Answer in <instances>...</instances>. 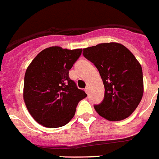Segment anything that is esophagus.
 Returning <instances> with one entry per match:
<instances>
[{
	"mask_svg": "<svg viewBox=\"0 0 159 159\" xmlns=\"http://www.w3.org/2000/svg\"><path fill=\"white\" fill-rule=\"evenodd\" d=\"M84 91H85V93H89V87H86L84 89Z\"/></svg>",
	"mask_w": 159,
	"mask_h": 159,
	"instance_id": "obj_1",
	"label": "esophagus"
}]
</instances>
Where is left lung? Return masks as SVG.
<instances>
[{"instance_id":"obj_1","label":"left lung","mask_w":159,"mask_h":159,"mask_svg":"<svg viewBox=\"0 0 159 159\" xmlns=\"http://www.w3.org/2000/svg\"><path fill=\"white\" fill-rule=\"evenodd\" d=\"M83 50L84 56L98 68L104 84V100L94 106L96 111L109 121L129 117L144 93L140 62L128 48L116 42L102 43Z\"/></svg>"}]
</instances>
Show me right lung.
I'll use <instances>...</instances> for the list:
<instances>
[{"instance_id": "right-lung-1", "label": "right lung", "mask_w": 159, "mask_h": 159, "mask_svg": "<svg viewBox=\"0 0 159 159\" xmlns=\"http://www.w3.org/2000/svg\"><path fill=\"white\" fill-rule=\"evenodd\" d=\"M82 48H44L32 60L24 76L23 100L38 124L50 128L66 125L74 117L79 102L87 97L69 77Z\"/></svg>"}]
</instances>
